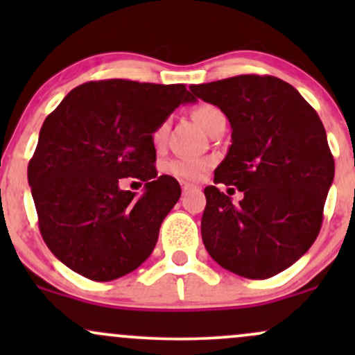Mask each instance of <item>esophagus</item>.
I'll use <instances>...</instances> for the list:
<instances>
[{"instance_id": "obj_1", "label": "esophagus", "mask_w": 355, "mask_h": 355, "mask_svg": "<svg viewBox=\"0 0 355 355\" xmlns=\"http://www.w3.org/2000/svg\"><path fill=\"white\" fill-rule=\"evenodd\" d=\"M195 189H197V187L191 185V183H189V182H183L182 183V191H183V193H189L190 190H195Z\"/></svg>"}]
</instances>
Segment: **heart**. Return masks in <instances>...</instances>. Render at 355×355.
<instances>
[{"mask_svg": "<svg viewBox=\"0 0 355 355\" xmlns=\"http://www.w3.org/2000/svg\"><path fill=\"white\" fill-rule=\"evenodd\" d=\"M222 115V112L214 105H198L197 108H193L191 112V116L197 121L198 126L205 132H209L211 123L215 121V118ZM166 132H168V121H162L157 128L153 130V141L155 144H164ZM207 164L205 160H200V158H178V160H173L172 164L168 165V170L172 172L175 177L185 178V180H197L200 178L203 173H205Z\"/></svg>", "mask_w": 355, "mask_h": 355, "instance_id": "1", "label": "heart"}]
</instances>
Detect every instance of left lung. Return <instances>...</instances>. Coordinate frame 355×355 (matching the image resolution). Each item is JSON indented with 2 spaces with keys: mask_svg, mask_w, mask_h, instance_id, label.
<instances>
[{
  "mask_svg": "<svg viewBox=\"0 0 355 355\" xmlns=\"http://www.w3.org/2000/svg\"><path fill=\"white\" fill-rule=\"evenodd\" d=\"M232 126L215 183L243 191L239 203L205 187L202 240L211 259L254 280L285 270L315 242L334 180V157L319 115L292 85L240 75L191 85Z\"/></svg>",
  "mask_w": 355,
  "mask_h": 355,
  "instance_id": "left-lung-1",
  "label": "left lung"
}]
</instances>
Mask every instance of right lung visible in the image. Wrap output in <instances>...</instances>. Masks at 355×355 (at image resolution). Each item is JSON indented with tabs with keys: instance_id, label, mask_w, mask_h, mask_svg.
Here are the masks:
<instances>
[{
	"instance_id": "right-lung-1",
	"label": "right lung",
	"mask_w": 355,
	"mask_h": 355,
	"mask_svg": "<svg viewBox=\"0 0 355 355\" xmlns=\"http://www.w3.org/2000/svg\"><path fill=\"white\" fill-rule=\"evenodd\" d=\"M193 100L185 85L88 81L46 116L28 182L42 237L60 262L108 282L148 259L182 193L173 177H158L153 130ZM128 176L146 182L144 194L119 189Z\"/></svg>"
}]
</instances>
